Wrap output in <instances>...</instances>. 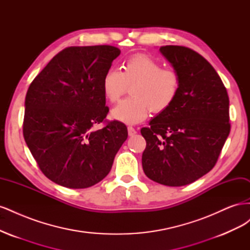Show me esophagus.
Listing matches in <instances>:
<instances>
[{
    "mask_svg": "<svg viewBox=\"0 0 250 250\" xmlns=\"http://www.w3.org/2000/svg\"><path fill=\"white\" fill-rule=\"evenodd\" d=\"M127 129H128V134H129L130 137H132V135H134L135 133H137V130H135L132 126H128Z\"/></svg>",
    "mask_w": 250,
    "mask_h": 250,
    "instance_id": "34e87169",
    "label": "esophagus"
}]
</instances>
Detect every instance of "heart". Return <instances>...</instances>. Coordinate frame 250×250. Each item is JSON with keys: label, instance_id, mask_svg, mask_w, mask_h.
Wrapping results in <instances>:
<instances>
[{"label": "heart", "instance_id": "b5f03b06", "mask_svg": "<svg viewBox=\"0 0 250 250\" xmlns=\"http://www.w3.org/2000/svg\"><path fill=\"white\" fill-rule=\"evenodd\" d=\"M102 92L108 102L120 100L128 86L130 95L111 110V117L128 124L140 123L150 110L162 113L176 100L180 77L173 69H166L156 59L147 54H135L126 59L121 71L109 69L103 75Z\"/></svg>", "mask_w": 250, "mask_h": 250}]
</instances>
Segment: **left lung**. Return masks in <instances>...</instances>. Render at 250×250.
I'll return each mask as SVG.
<instances>
[{"label":"left lung","mask_w":250,"mask_h":250,"mask_svg":"<svg viewBox=\"0 0 250 250\" xmlns=\"http://www.w3.org/2000/svg\"><path fill=\"white\" fill-rule=\"evenodd\" d=\"M160 51L178 73L180 88L171 107L141 129L146 140L142 165L151 180L180 187L216 165L230 131L229 99L218 73L199 53L184 46Z\"/></svg>","instance_id":"left-lung-1"}]
</instances>
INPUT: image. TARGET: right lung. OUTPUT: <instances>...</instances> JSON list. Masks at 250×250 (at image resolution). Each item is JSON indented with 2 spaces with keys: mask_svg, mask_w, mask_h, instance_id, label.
Instances as JSON below:
<instances>
[{
  "mask_svg": "<svg viewBox=\"0 0 250 250\" xmlns=\"http://www.w3.org/2000/svg\"><path fill=\"white\" fill-rule=\"evenodd\" d=\"M120 49L69 47L53 57L30 84L22 134L41 171L53 183L85 188L109 173L128 137L119 121L105 120L103 75ZM101 123L104 127L94 129Z\"/></svg>",
  "mask_w": 250,
  "mask_h": 250,
  "instance_id": "right-lung-1",
  "label": "right lung"
}]
</instances>
